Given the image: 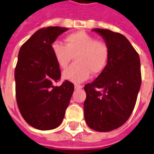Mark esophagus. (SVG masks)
Returning a JSON list of instances; mask_svg holds the SVG:
<instances>
[{"instance_id": "esophagus-1", "label": "esophagus", "mask_w": 154, "mask_h": 154, "mask_svg": "<svg viewBox=\"0 0 154 154\" xmlns=\"http://www.w3.org/2000/svg\"><path fill=\"white\" fill-rule=\"evenodd\" d=\"M74 88H75V89H81V88H82V86L79 84H75Z\"/></svg>"}]
</instances>
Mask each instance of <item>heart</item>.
Returning <instances> with one entry per match:
<instances>
[{
  "mask_svg": "<svg viewBox=\"0 0 154 154\" xmlns=\"http://www.w3.org/2000/svg\"><path fill=\"white\" fill-rule=\"evenodd\" d=\"M66 45L54 42L52 52L60 67L66 68L76 58V63L66 70L62 76L73 82H82L90 77L91 72L100 73L107 66L109 47L105 42L97 40L85 32H77L66 36Z\"/></svg>",
  "mask_w": 154,
  "mask_h": 154,
  "instance_id": "b5f03b06",
  "label": "heart"
}]
</instances>
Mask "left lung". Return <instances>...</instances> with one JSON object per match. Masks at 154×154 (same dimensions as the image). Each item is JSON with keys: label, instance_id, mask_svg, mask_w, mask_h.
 I'll return each mask as SVG.
<instances>
[{"label": "left lung", "instance_id": "left-lung-1", "mask_svg": "<svg viewBox=\"0 0 154 154\" xmlns=\"http://www.w3.org/2000/svg\"><path fill=\"white\" fill-rule=\"evenodd\" d=\"M108 45L107 66L92 83L85 85L84 117L89 128L109 132L129 118L141 87L140 58L125 36L107 29L95 28Z\"/></svg>", "mask_w": 154, "mask_h": 154}]
</instances>
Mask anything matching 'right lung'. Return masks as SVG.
I'll use <instances>...</instances> for the list:
<instances>
[{"label": "right lung", "mask_w": 154, "mask_h": 154, "mask_svg": "<svg viewBox=\"0 0 154 154\" xmlns=\"http://www.w3.org/2000/svg\"><path fill=\"white\" fill-rule=\"evenodd\" d=\"M67 30L59 26L40 29L19 51L15 69L17 103L25 121L36 129L57 128L73 93L74 85L69 81L59 87L54 85L61 78V70L51 45Z\"/></svg>", "instance_id": "add662e5"}]
</instances>
